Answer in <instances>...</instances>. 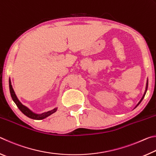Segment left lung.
<instances>
[{
	"label": "left lung",
	"mask_w": 156,
	"mask_h": 156,
	"mask_svg": "<svg viewBox=\"0 0 156 156\" xmlns=\"http://www.w3.org/2000/svg\"><path fill=\"white\" fill-rule=\"evenodd\" d=\"M147 88H148V79H147V84H146V89H145L144 94V95H143V96H142V98H141V100H140V102H138V105H136V107H138V105H139V104H140V102H142V100H143V98H144V96H145V94H146V92H147ZM136 107H135V108H136Z\"/></svg>",
	"instance_id": "8db88e82"
}]
</instances>
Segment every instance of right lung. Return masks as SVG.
<instances>
[{
  "instance_id": "right-lung-1",
  "label": "right lung",
  "mask_w": 156,
  "mask_h": 156,
  "mask_svg": "<svg viewBox=\"0 0 156 156\" xmlns=\"http://www.w3.org/2000/svg\"><path fill=\"white\" fill-rule=\"evenodd\" d=\"M9 91H10V94H11V96H12V98L13 100V101L15 102V104L16 105V106L18 107V109H19L21 112H22L23 113H24V114L27 116L28 118H31V119H34V120H43L44 119V118H46L47 117H48L50 115H51L52 113H55L57 111L58 108L56 107L54 108V109H52L51 111H48V112H44V113H36L33 112L32 111L30 110L29 109L28 107H27L25 105H23L21 102H20V100L18 99V98L16 96V95L14 89L12 87V83H11V80H9Z\"/></svg>"
}]
</instances>
